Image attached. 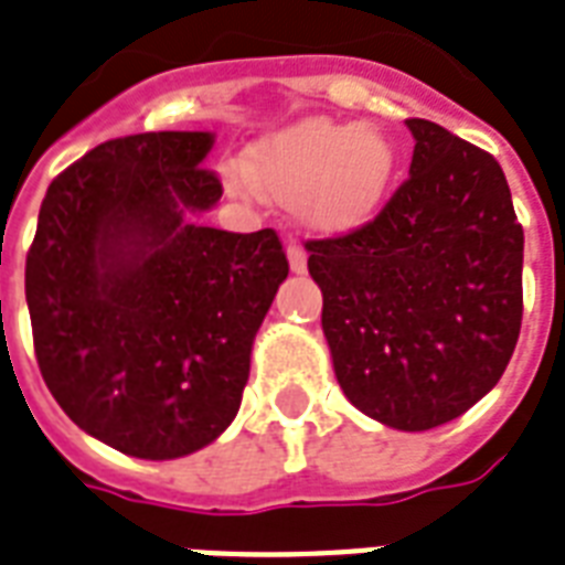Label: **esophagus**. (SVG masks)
I'll return each instance as SVG.
<instances>
[{"label": "esophagus", "instance_id": "1", "mask_svg": "<svg viewBox=\"0 0 565 565\" xmlns=\"http://www.w3.org/2000/svg\"><path fill=\"white\" fill-rule=\"evenodd\" d=\"M288 265H291V270H295V274H303L306 270V253H303V247H300V244H288Z\"/></svg>", "mask_w": 565, "mask_h": 565}]
</instances>
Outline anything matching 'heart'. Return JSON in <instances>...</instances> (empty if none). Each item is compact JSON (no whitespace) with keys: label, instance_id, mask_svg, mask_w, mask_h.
<instances>
[{"label":"heart","instance_id":"heart-1","mask_svg":"<svg viewBox=\"0 0 565 565\" xmlns=\"http://www.w3.org/2000/svg\"><path fill=\"white\" fill-rule=\"evenodd\" d=\"M395 173V150L371 126H348L327 117L262 138L247 156V177H233L235 191H259L297 209L306 230L344 235L377 212Z\"/></svg>","mask_w":565,"mask_h":565}]
</instances>
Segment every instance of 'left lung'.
<instances>
[{"label":"left lung","mask_w":565,"mask_h":565,"mask_svg":"<svg viewBox=\"0 0 565 565\" xmlns=\"http://www.w3.org/2000/svg\"><path fill=\"white\" fill-rule=\"evenodd\" d=\"M406 126L409 179L383 212L306 250L342 392L374 422L418 433L504 374L522 330L524 233L489 152L422 117Z\"/></svg>","instance_id":"left-lung-1"}]
</instances>
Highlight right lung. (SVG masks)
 Returning a JSON list of instances; mask_svg holds the SVG:
<instances>
[{
	"label": "right lung",
	"instance_id": "1",
	"mask_svg": "<svg viewBox=\"0 0 565 565\" xmlns=\"http://www.w3.org/2000/svg\"><path fill=\"white\" fill-rule=\"evenodd\" d=\"M212 132L105 141L52 179L25 256L38 365L58 406L138 460H177L233 424L253 339L288 259L274 230L196 217L223 188Z\"/></svg>",
	"mask_w": 565,
	"mask_h": 565
}]
</instances>
